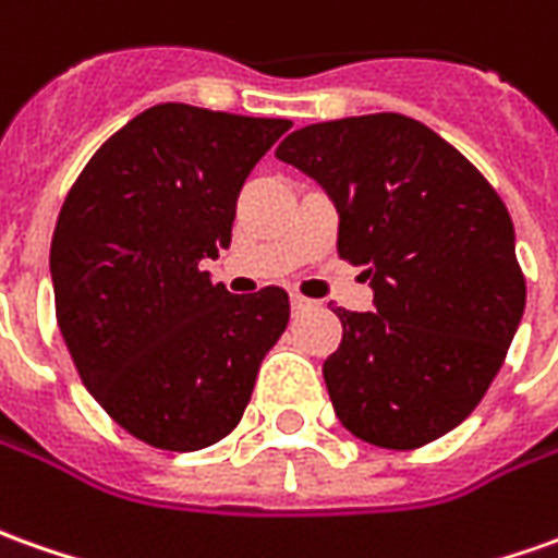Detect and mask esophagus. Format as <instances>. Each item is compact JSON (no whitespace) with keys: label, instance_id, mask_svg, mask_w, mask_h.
Returning <instances> with one entry per match:
<instances>
[{"label":"esophagus","instance_id":"34e87169","mask_svg":"<svg viewBox=\"0 0 558 558\" xmlns=\"http://www.w3.org/2000/svg\"><path fill=\"white\" fill-rule=\"evenodd\" d=\"M290 305H293V311H302V308H308L311 302H308V299H305V295L293 293V295H290Z\"/></svg>","mask_w":558,"mask_h":558}]
</instances>
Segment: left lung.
Returning a JSON list of instances; mask_svg holds the SVG:
<instances>
[{
    "mask_svg": "<svg viewBox=\"0 0 558 558\" xmlns=\"http://www.w3.org/2000/svg\"><path fill=\"white\" fill-rule=\"evenodd\" d=\"M339 210V256L375 311L332 308L324 363L339 422L381 449H418L468 418L525 311L513 219L452 143L400 112L320 121L278 146Z\"/></svg>",
    "mask_w": 558,
    "mask_h": 558,
    "instance_id": "left-lung-1",
    "label": "left lung"
}]
</instances>
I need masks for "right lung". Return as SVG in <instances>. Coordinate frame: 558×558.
<instances>
[{
	"mask_svg": "<svg viewBox=\"0 0 558 558\" xmlns=\"http://www.w3.org/2000/svg\"><path fill=\"white\" fill-rule=\"evenodd\" d=\"M290 128L151 106L90 155L60 207L57 327L90 397L146 446L195 452L229 437L287 329L280 287L231 295L201 259L229 247L250 170Z\"/></svg>",
	"mask_w": 558,
	"mask_h": 558,
	"instance_id": "right-lung-1",
	"label": "right lung"
}]
</instances>
